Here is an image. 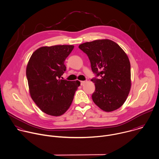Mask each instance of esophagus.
Instances as JSON below:
<instances>
[{
    "label": "esophagus",
    "mask_w": 159,
    "mask_h": 159,
    "mask_svg": "<svg viewBox=\"0 0 159 159\" xmlns=\"http://www.w3.org/2000/svg\"><path fill=\"white\" fill-rule=\"evenodd\" d=\"M85 83H86V81H81V86H82V85H83Z\"/></svg>",
    "instance_id": "obj_1"
}]
</instances>
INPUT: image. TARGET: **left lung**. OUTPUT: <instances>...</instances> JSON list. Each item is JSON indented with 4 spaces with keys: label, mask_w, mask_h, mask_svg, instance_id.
Segmentation results:
<instances>
[{
    "label": "left lung",
    "mask_w": 159,
    "mask_h": 159,
    "mask_svg": "<svg viewBox=\"0 0 159 159\" xmlns=\"http://www.w3.org/2000/svg\"><path fill=\"white\" fill-rule=\"evenodd\" d=\"M79 48L87 54L92 71L96 75L91 79L95 85L92 94L93 102L107 112L121 107L131 88L130 63L127 55L118 44L109 39L84 43Z\"/></svg>",
    "instance_id": "1"
}]
</instances>
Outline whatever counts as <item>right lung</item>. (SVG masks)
<instances>
[{"label": "right lung", "instance_id": "1", "mask_svg": "<svg viewBox=\"0 0 159 159\" xmlns=\"http://www.w3.org/2000/svg\"><path fill=\"white\" fill-rule=\"evenodd\" d=\"M73 48V45L41 47L33 53L28 62L26 76L30 97L48 115L64 114L80 85L78 80L61 79L66 70L65 61Z\"/></svg>", "mask_w": 159, "mask_h": 159}]
</instances>
